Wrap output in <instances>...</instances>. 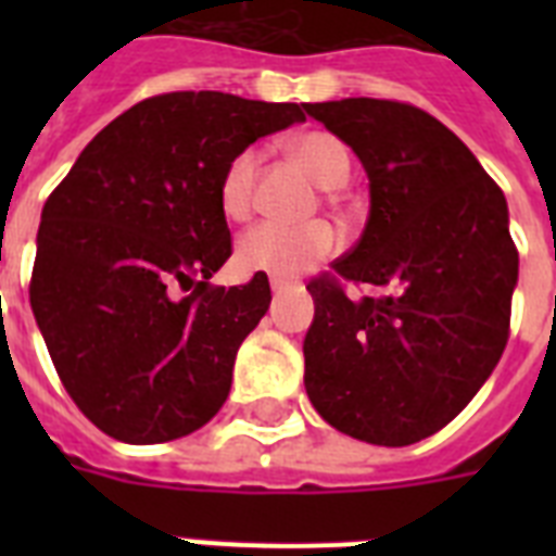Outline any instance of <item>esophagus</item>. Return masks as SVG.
Wrapping results in <instances>:
<instances>
[{"label": "esophagus", "instance_id": "obj_1", "mask_svg": "<svg viewBox=\"0 0 556 556\" xmlns=\"http://www.w3.org/2000/svg\"><path fill=\"white\" fill-rule=\"evenodd\" d=\"M286 288H291V282H286V279L270 277V291H274V294H279V291H286Z\"/></svg>", "mask_w": 556, "mask_h": 556}]
</instances>
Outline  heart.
<instances>
[{
  "label": "heart",
  "instance_id": "1",
  "mask_svg": "<svg viewBox=\"0 0 556 556\" xmlns=\"http://www.w3.org/2000/svg\"><path fill=\"white\" fill-rule=\"evenodd\" d=\"M288 152L305 167V173L326 190H334L349 178L352 159L343 143L329 132H303L288 141ZM260 176V152L248 147L227 161L218 178V204L227 218L251 216ZM338 251V233L329 222L308 225H279L262 222L251 227L236 244V262L251 274H270L277 279L300 277L317 262Z\"/></svg>",
  "mask_w": 556,
  "mask_h": 556
}]
</instances>
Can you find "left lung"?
<instances>
[{
	"mask_svg": "<svg viewBox=\"0 0 556 556\" xmlns=\"http://www.w3.org/2000/svg\"><path fill=\"white\" fill-rule=\"evenodd\" d=\"M303 109L369 178L361 242L331 268L383 291L349 300L334 279L308 286L305 392L334 430L406 447L453 421L505 352L519 277L508 201L421 109L375 98Z\"/></svg>",
	"mask_w": 556,
	"mask_h": 556,
	"instance_id": "8db88e82",
	"label": "left lung"
}]
</instances>
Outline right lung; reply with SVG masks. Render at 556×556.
<instances>
[{"label": "right lung", "mask_w": 556, "mask_h": 556, "mask_svg": "<svg viewBox=\"0 0 556 556\" xmlns=\"http://www.w3.org/2000/svg\"><path fill=\"white\" fill-rule=\"evenodd\" d=\"M300 121L296 103L225 91L141 100L48 195L30 308L63 387L106 435L181 439L227 401L270 286L260 274L207 282L230 256L218 178L236 152Z\"/></svg>", "instance_id": "obj_1"}]
</instances>
